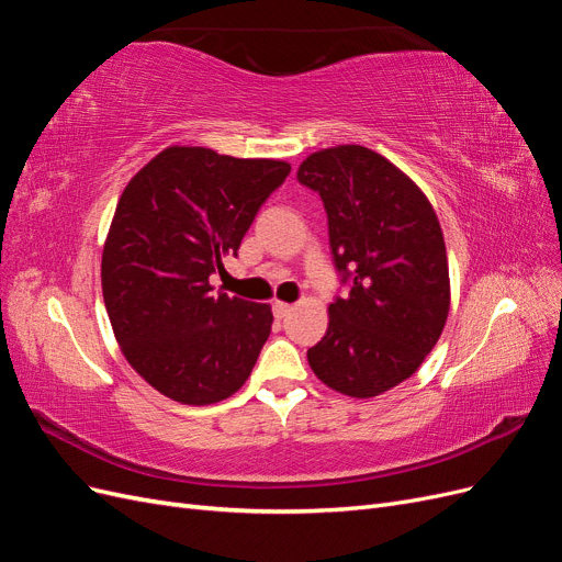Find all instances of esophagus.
I'll return each instance as SVG.
<instances>
[{"label": "esophagus", "instance_id": "esophagus-1", "mask_svg": "<svg viewBox=\"0 0 562 562\" xmlns=\"http://www.w3.org/2000/svg\"><path fill=\"white\" fill-rule=\"evenodd\" d=\"M271 312H274V316L277 318H285L288 314H291L293 312V304H285V302H274V304H271Z\"/></svg>", "mask_w": 562, "mask_h": 562}]
</instances>
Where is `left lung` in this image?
<instances>
[{
    "mask_svg": "<svg viewBox=\"0 0 562 562\" xmlns=\"http://www.w3.org/2000/svg\"><path fill=\"white\" fill-rule=\"evenodd\" d=\"M328 215L345 297L307 351L314 375L351 398L380 396L427 359L450 310L443 232L429 199L403 171L361 145L321 149L297 168Z\"/></svg>",
    "mask_w": 562,
    "mask_h": 562,
    "instance_id": "1",
    "label": "left lung"
}]
</instances>
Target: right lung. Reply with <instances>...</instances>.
Masks as SVG:
<instances>
[{"label":"right lung","instance_id":"add662e5","mask_svg":"<svg viewBox=\"0 0 562 562\" xmlns=\"http://www.w3.org/2000/svg\"><path fill=\"white\" fill-rule=\"evenodd\" d=\"M291 164L166 147L131 178L103 248V297L126 361L184 405L229 398L271 333V307L213 293Z\"/></svg>","mask_w":562,"mask_h":562}]
</instances>
